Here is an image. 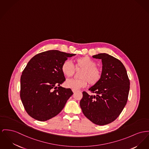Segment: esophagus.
<instances>
[{
  "label": "esophagus",
  "mask_w": 149,
  "mask_h": 149,
  "mask_svg": "<svg viewBox=\"0 0 149 149\" xmlns=\"http://www.w3.org/2000/svg\"><path fill=\"white\" fill-rule=\"evenodd\" d=\"M72 91L73 92V93H74L76 92V90H72Z\"/></svg>",
  "instance_id": "obj_1"
}]
</instances>
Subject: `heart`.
Returning a JSON list of instances; mask_svg holds the SVG:
<instances>
[{"instance_id": "heart-1", "label": "heart", "mask_w": 149, "mask_h": 149, "mask_svg": "<svg viewBox=\"0 0 149 149\" xmlns=\"http://www.w3.org/2000/svg\"><path fill=\"white\" fill-rule=\"evenodd\" d=\"M76 68L82 69L80 79H68L65 82V86L74 90H78L86 86L88 83L94 85L99 82L102 77V70L96 67V62L89 56L80 57L74 60ZM61 71L65 77H70L74 72V65L70 60H65L61 64Z\"/></svg>"}]
</instances>
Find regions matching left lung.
<instances>
[{"label": "left lung", "mask_w": 149, "mask_h": 149, "mask_svg": "<svg viewBox=\"0 0 149 149\" xmlns=\"http://www.w3.org/2000/svg\"><path fill=\"white\" fill-rule=\"evenodd\" d=\"M102 60V77L89 89L95 95L84 91L79 105L84 115L95 124L104 125L116 119L127 104L130 82L123 64L106 53L93 55Z\"/></svg>", "instance_id": "left-lung-1"}]
</instances>
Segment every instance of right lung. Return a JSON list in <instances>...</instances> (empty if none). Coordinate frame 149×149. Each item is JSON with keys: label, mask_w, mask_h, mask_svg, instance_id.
<instances>
[{"label": "right lung", "mask_w": 149, "mask_h": 149, "mask_svg": "<svg viewBox=\"0 0 149 149\" xmlns=\"http://www.w3.org/2000/svg\"><path fill=\"white\" fill-rule=\"evenodd\" d=\"M76 54L49 50L33 57L20 79V98L28 115L40 121L59 114L73 94L70 89L60 86L65 80L62 63Z\"/></svg>", "instance_id": "1"}]
</instances>
